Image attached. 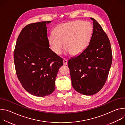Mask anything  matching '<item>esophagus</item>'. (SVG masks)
Listing matches in <instances>:
<instances>
[{"mask_svg": "<svg viewBox=\"0 0 125 125\" xmlns=\"http://www.w3.org/2000/svg\"><path fill=\"white\" fill-rule=\"evenodd\" d=\"M63 64L64 65H67L68 64V61L65 58H63Z\"/></svg>", "mask_w": 125, "mask_h": 125, "instance_id": "34e87169", "label": "esophagus"}]
</instances>
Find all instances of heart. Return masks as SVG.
I'll return each instance as SVG.
<instances>
[{
	"mask_svg": "<svg viewBox=\"0 0 125 125\" xmlns=\"http://www.w3.org/2000/svg\"><path fill=\"white\" fill-rule=\"evenodd\" d=\"M93 28L88 22L77 20L58 26L48 38L50 47L55 54L60 55L64 48L66 52L77 55L81 53L90 42Z\"/></svg>",
	"mask_w": 125,
	"mask_h": 125,
	"instance_id": "1",
	"label": "heart"
}]
</instances>
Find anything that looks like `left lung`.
Here are the masks:
<instances>
[{
	"mask_svg": "<svg viewBox=\"0 0 125 125\" xmlns=\"http://www.w3.org/2000/svg\"><path fill=\"white\" fill-rule=\"evenodd\" d=\"M93 32L89 44L68 62L75 90L85 95L99 92L107 79L112 61L109 40L99 24L93 18Z\"/></svg>",
	"mask_w": 125,
	"mask_h": 125,
	"instance_id": "8db88e82",
	"label": "left lung"
}]
</instances>
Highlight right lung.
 Listing matches in <instances>:
<instances>
[{"label":"right lung","mask_w":125,"mask_h":125,"mask_svg":"<svg viewBox=\"0 0 125 125\" xmlns=\"http://www.w3.org/2000/svg\"><path fill=\"white\" fill-rule=\"evenodd\" d=\"M44 21L29 24L21 31L14 51L17 76L25 90L43 97L55 89V81L62 58L49 48L46 24Z\"/></svg>","instance_id":"1"}]
</instances>
